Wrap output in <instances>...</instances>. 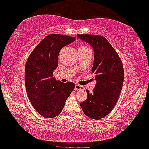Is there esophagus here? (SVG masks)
Returning a JSON list of instances; mask_svg holds the SVG:
<instances>
[{
    "label": "esophagus",
    "instance_id": "esophagus-1",
    "mask_svg": "<svg viewBox=\"0 0 149 149\" xmlns=\"http://www.w3.org/2000/svg\"><path fill=\"white\" fill-rule=\"evenodd\" d=\"M84 89V88L83 86H80V85H78V84H76L75 86H74V89L77 90V91H78V90H83Z\"/></svg>",
    "mask_w": 149,
    "mask_h": 149
}]
</instances>
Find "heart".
<instances>
[{
	"instance_id": "1",
	"label": "heart",
	"mask_w": 149,
	"mask_h": 149,
	"mask_svg": "<svg viewBox=\"0 0 149 149\" xmlns=\"http://www.w3.org/2000/svg\"><path fill=\"white\" fill-rule=\"evenodd\" d=\"M83 47H80V48H83Z\"/></svg>"
}]
</instances>
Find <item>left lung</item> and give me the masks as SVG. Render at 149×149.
Listing matches in <instances>:
<instances>
[{"label": "left lung", "mask_w": 149, "mask_h": 149, "mask_svg": "<svg viewBox=\"0 0 149 149\" xmlns=\"http://www.w3.org/2000/svg\"><path fill=\"white\" fill-rule=\"evenodd\" d=\"M77 38L90 44L94 51L92 72L97 83L92 93L86 90L87 98L80 106L84 114L100 120L113 110L123 84V67L119 56L105 37L100 35H78Z\"/></svg>", "instance_id": "obj_1"}]
</instances>
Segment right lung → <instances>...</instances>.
Masks as SVG:
<instances>
[{"instance_id":"add662e5","label":"right lung","mask_w":149,"mask_h":149,"mask_svg":"<svg viewBox=\"0 0 149 149\" xmlns=\"http://www.w3.org/2000/svg\"><path fill=\"white\" fill-rule=\"evenodd\" d=\"M75 39L67 35H49L37 45L26 62V92L33 107L44 118L60 114L74 88L72 82L56 81L53 72L58 64L60 50Z\"/></svg>"}]
</instances>
